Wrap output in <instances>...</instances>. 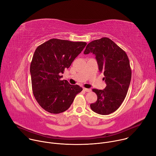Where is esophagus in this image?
<instances>
[{
  "instance_id": "obj_1",
  "label": "esophagus",
  "mask_w": 156,
  "mask_h": 156,
  "mask_svg": "<svg viewBox=\"0 0 156 156\" xmlns=\"http://www.w3.org/2000/svg\"><path fill=\"white\" fill-rule=\"evenodd\" d=\"M83 91H86V92H90L91 90H90V89H87V88H86V87H83Z\"/></svg>"
}]
</instances>
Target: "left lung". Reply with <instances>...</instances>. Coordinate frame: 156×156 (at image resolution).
Here are the masks:
<instances>
[{
    "label": "left lung",
    "instance_id": "8db88e82",
    "mask_svg": "<svg viewBox=\"0 0 156 156\" xmlns=\"http://www.w3.org/2000/svg\"><path fill=\"white\" fill-rule=\"evenodd\" d=\"M90 53L95 54L107 84L103 90L93 89L98 99L90 107L98 114L108 115L119 108L126 96L131 78L129 61L126 52L108 37L89 43L84 54Z\"/></svg>",
    "mask_w": 156,
    "mask_h": 156
}]
</instances>
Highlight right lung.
Returning <instances> with one entry per match:
<instances>
[{
    "instance_id": "add662e5",
    "label": "right lung",
    "mask_w": 156,
    "mask_h": 156,
    "mask_svg": "<svg viewBox=\"0 0 156 156\" xmlns=\"http://www.w3.org/2000/svg\"><path fill=\"white\" fill-rule=\"evenodd\" d=\"M86 44L53 38L36 48L30 65L32 90L36 101L47 112H64L83 90L77 84L61 80L60 75L70 67Z\"/></svg>"
}]
</instances>
